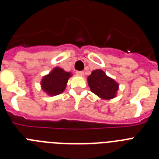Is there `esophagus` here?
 I'll use <instances>...</instances> for the list:
<instances>
[{
  "instance_id": "1",
  "label": "esophagus",
  "mask_w": 159,
  "mask_h": 159,
  "mask_svg": "<svg viewBox=\"0 0 159 159\" xmlns=\"http://www.w3.org/2000/svg\"><path fill=\"white\" fill-rule=\"evenodd\" d=\"M75 73H76V75H79V76H84V71H77Z\"/></svg>"
}]
</instances>
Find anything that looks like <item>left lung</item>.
Instances as JSON below:
<instances>
[{
	"label": "left lung",
	"instance_id": "left-lung-1",
	"mask_svg": "<svg viewBox=\"0 0 159 159\" xmlns=\"http://www.w3.org/2000/svg\"><path fill=\"white\" fill-rule=\"evenodd\" d=\"M88 84L91 92L102 99H113L119 90V84L101 69L92 71L88 77Z\"/></svg>",
	"mask_w": 159,
	"mask_h": 159
}]
</instances>
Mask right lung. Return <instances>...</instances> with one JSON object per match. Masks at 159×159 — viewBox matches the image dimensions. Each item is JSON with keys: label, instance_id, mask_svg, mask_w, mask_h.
Returning a JSON list of instances; mask_svg holds the SVG:
<instances>
[{"label": "right lung", "instance_id": "1", "mask_svg": "<svg viewBox=\"0 0 159 159\" xmlns=\"http://www.w3.org/2000/svg\"><path fill=\"white\" fill-rule=\"evenodd\" d=\"M71 75V72L65 71L61 67H54L51 72L42 78L40 82L42 90L51 96L60 95L65 90L68 79Z\"/></svg>", "mask_w": 159, "mask_h": 159}]
</instances>
